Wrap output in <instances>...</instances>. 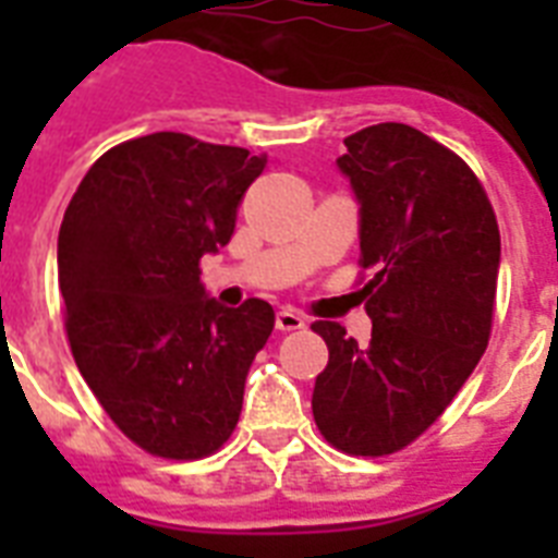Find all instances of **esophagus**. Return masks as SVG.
<instances>
[{
  "label": "esophagus",
  "mask_w": 558,
  "mask_h": 558,
  "mask_svg": "<svg viewBox=\"0 0 558 558\" xmlns=\"http://www.w3.org/2000/svg\"><path fill=\"white\" fill-rule=\"evenodd\" d=\"M275 324H278L280 332H295V330H304L306 327L304 315L295 313V310H280L278 318H275Z\"/></svg>",
  "instance_id": "esophagus-1"
}]
</instances>
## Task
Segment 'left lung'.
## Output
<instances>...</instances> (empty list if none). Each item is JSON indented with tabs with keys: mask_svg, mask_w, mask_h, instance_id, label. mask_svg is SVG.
<instances>
[{
	"mask_svg": "<svg viewBox=\"0 0 558 558\" xmlns=\"http://www.w3.org/2000/svg\"><path fill=\"white\" fill-rule=\"evenodd\" d=\"M341 173L359 199V266L373 322L359 348L336 322H315L330 362L313 416L353 458L405 449L451 405L493 332L501 234L481 179L458 153L408 124L344 138Z\"/></svg>",
	"mask_w": 558,
	"mask_h": 558,
	"instance_id": "1",
	"label": "left lung"
}]
</instances>
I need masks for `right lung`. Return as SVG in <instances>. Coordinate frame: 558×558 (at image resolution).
<instances>
[{
	"label": "right lung",
	"instance_id": "obj_1",
	"mask_svg": "<svg viewBox=\"0 0 558 558\" xmlns=\"http://www.w3.org/2000/svg\"><path fill=\"white\" fill-rule=\"evenodd\" d=\"M263 165L245 147L142 135L104 153L63 214L57 278L74 365L109 420L156 458L226 446L275 330L266 301L228 310L199 283L202 254L231 240Z\"/></svg>",
	"mask_w": 558,
	"mask_h": 558
}]
</instances>
